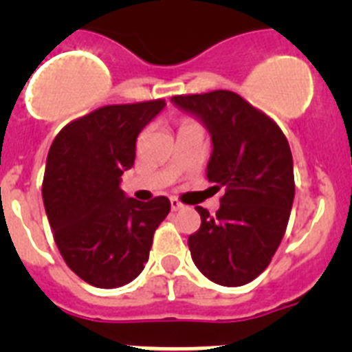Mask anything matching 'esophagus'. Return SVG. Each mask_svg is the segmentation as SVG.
I'll use <instances>...</instances> for the list:
<instances>
[{
    "instance_id": "obj_1",
    "label": "esophagus",
    "mask_w": 352,
    "mask_h": 352,
    "mask_svg": "<svg viewBox=\"0 0 352 352\" xmlns=\"http://www.w3.org/2000/svg\"><path fill=\"white\" fill-rule=\"evenodd\" d=\"M182 208H183V204L179 203L178 199H176V197H170V210H173V211H178V210H182Z\"/></svg>"
}]
</instances>
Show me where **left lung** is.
<instances>
[{
  "label": "left lung",
  "instance_id": "1",
  "mask_svg": "<svg viewBox=\"0 0 352 352\" xmlns=\"http://www.w3.org/2000/svg\"><path fill=\"white\" fill-rule=\"evenodd\" d=\"M170 102L206 126L213 146L208 182L226 188L217 217L195 206L201 227L188 238L192 261L214 284H248L270 264L291 214L294 170L287 139L275 121L227 89Z\"/></svg>",
  "mask_w": 352,
  "mask_h": 352
}]
</instances>
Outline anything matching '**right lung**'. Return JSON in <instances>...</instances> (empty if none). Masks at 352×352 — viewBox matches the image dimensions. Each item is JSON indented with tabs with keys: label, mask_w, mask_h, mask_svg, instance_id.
<instances>
[{
	"label": "right lung",
	"mask_w": 352,
	"mask_h": 352,
	"mask_svg": "<svg viewBox=\"0 0 352 352\" xmlns=\"http://www.w3.org/2000/svg\"><path fill=\"white\" fill-rule=\"evenodd\" d=\"M164 100L105 105L72 121L52 141L42 197L54 241L84 282L114 289L144 270L167 197H126L121 174L135 160V142Z\"/></svg>",
	"instance_id": "obj_1"
}]
</instances>
